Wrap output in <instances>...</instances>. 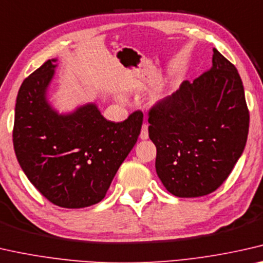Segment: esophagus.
<instances>
[{
  "instance_id": "obj_1",
  "label": "esophagus",
  "mask_w": 263,
  "mask_h": 263,
  "mask_svg": "<svg viewBox=\"0 0 263 263\" xmlns=\"http://www.w3.org/2000/svg\"><path fill=\"white\" fill-rule=\"evenodd\" d=\"M140 139H147L148 138V126L146 124H143L142 131H140Z\"/></svg>"
}]
</instances>
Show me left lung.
Returning a JSON list of instances; mask_svg holds the SVG:
<instances>
[{"label":"left lung","instance_id":"1","mask_svg":"<svg viewBox=\"0 0 263 263\" xmlns=\"http://www.w3.org/2000/svg\"><path fill=\"white\" fill-rule=\"evenodd\" d=\"M213 66L148 109L156 171L177 197L214 193L245 150L249 109L237 69L214 48Z\"/></svg>","mask_w":263,"mask_h":263}]
</instances>
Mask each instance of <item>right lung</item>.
<instances>
[{"mask_svg": "<svg viewBox=\"0 0 263 263\" xmlns=\"http://www.w3.org/2000/svg\"><path fill=\"white\" fill-rule=\"evenodd\" d=\"M46 61L18 89L13 128L16 158L30 183L53 204L79 209L105 197L121 163L138 139L143 112L108 121L96 105L59 116L47 103L54 74Z\"/></svg>", "mask_w": 263, "mask_h": 263, "instance_id": "obj_1", "label": "right lung"}]
</instances>
